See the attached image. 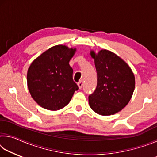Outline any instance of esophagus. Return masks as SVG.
Listing matches in <instances>:
<instances>
[{
	"label": "esophagus",
	"mask_w": 157,
	"mask_h": 157,
	"mask_svg": "<svg viewBox=\"0 0 157 157\" xmlns=\"http://www.w3.org/2000/svg\"><path fill=\"white\" fill-rule=\"evenodd\" d=\"M78 86H79V89H82V87L83 86V81H82V80L79 81L78 83Z\"/></svg>",
	"instance_id": "esophagus-1"
}]
</instances>
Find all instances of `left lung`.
Here are the masks:
<instances>
[{
    "label": "left lung",
    "instance_id": "1",
    "mask_svg": "<svg viewBox=\"0 0 157 157\" xmlns=\"http://www.w3.org/2000/svg\"><path fill=\"white\" fill-rule=\"evenodd\" d=\"M98 82L96 89L89 95L90 107L102 116H109L121 111L128 104L135 88V78L128 64L107 50L98 54L91 50Z\"/></svg>",
    "mask_w": 157,
    "mask_h": 157
}]
</instances>
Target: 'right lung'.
I'll return each instance as SVG.
<instances>
[{"instance_id": "obj_1", "label": "right lung", "mask_w": 157, "mask_h": 157, "mask_svg": "<svg viewBox=\"0 0 157 157\" xmlns=\"http://www.w3.org/2000/svg\"><path fill=\"white\" fill-rule=\"evenodd\" d=\"M76 48L63 45L50 48L29 67L27 82L32 98L41 107L59 110L66 107L79 87L73 79L69 62Z\"/></svg>"}]
</instances>
